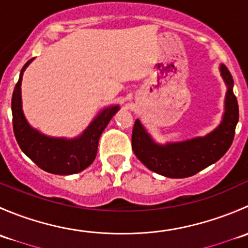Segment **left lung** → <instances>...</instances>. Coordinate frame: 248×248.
Here are the masks:
<instances>
[{
    "instance_id": "obj_1",
    "label": "left lung",
    "mask_w": 248,
    "mask_h": 248,
    "mask_svg": "<svg viewBox=\"0 0 248 248\" xmlns=\"http://www.w3.org/2000/svg\"><path fill=\"white\" fill-rule=\"evenodd\" d=\"M221 74L228 86L226 112L221 124L207 136L181 142L157 145L150 138L139 120H136L132 132V149L139 161L150 170L172 179L188 177L211 166L228 151L239 121V106L232 92L234 80L224 64H221Z\"/></svg>"
}]
</instances>
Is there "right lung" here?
Listing matches in <instances>:
<instances>
[{
  "mask_svg": "<svg viewBox=\"0 0 248 248\" xmlns=\"http://www.w3.org/2000/svg\"><path fill=\"white\" fill-rule=\"evenodd\" d=\"M26 62L20 72V78L12 96L13 131L20 149L41 169L56 175H71L86 169L94 161L98 149L99 137L119 106L104 109L91 122L79 138L67 140L50 138L41 134L27 124L21 110V79L25 68L31 63Z\"/></svg>",
  "mask_w": 248,
  "mask_h": 248,
  "instance_id": "add662e5",
  "label": "right lung"
}]
</instances>
